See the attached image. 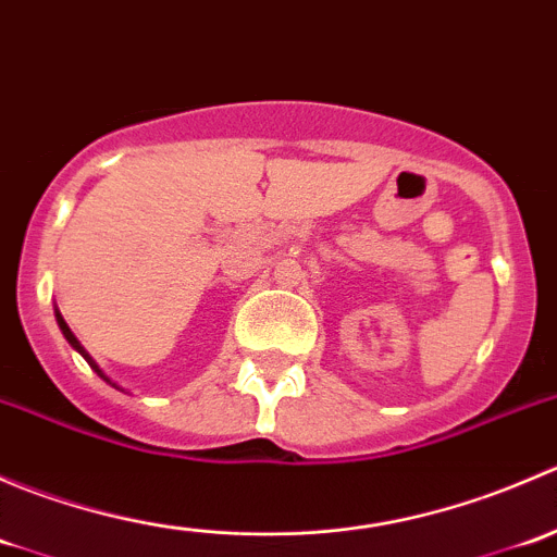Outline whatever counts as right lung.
<instances>
[{"mask_svg":"<svg viewBox=\"0 0 557 557\" xmlns=\"http://www.w3.org/2000/svg\"><path fill=\"white\" fill-rule=\"evenodd\" d=\"M55 320H59V329H61V334H64V336H66V342H70V345H72V347H75V350H77V352H81V356H83V358H86V361H88V363H91V367H94V369H97V374H99V377H104V374H102V369H99V367H97V363H94V361H91V358H88V356H86V350H83V347H81V342H77V339H75V334H72V331H70V325H66V323H64V318H61V314H55ZM104 380H107V377H104ZM107 383H110V380H107Z\"/></svg>","mask_w":557,"mask_h":557,"instance_id":"1","label":"right lung"}]
</instances>
